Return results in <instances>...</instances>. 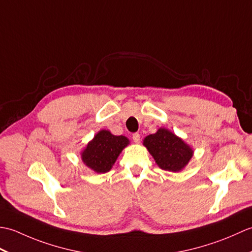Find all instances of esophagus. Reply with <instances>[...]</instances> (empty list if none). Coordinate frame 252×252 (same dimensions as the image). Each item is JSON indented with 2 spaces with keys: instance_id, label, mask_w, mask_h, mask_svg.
Wrapping results in <instances>:
<instances>
[{
  "instance_id": "esophagus-1",
  "label": "esophagus",
  "mask_w": 252,
  "mask_h": 252,
  "mask_svg": "<svg viewBox=\"0 0 252 252\" xmlns=\"http://www.w3.org/2000/svg\"><path fill=\"white\" fill-rule=\"evenodd\" d=\"M132 138H133V142H134V143H140V141H141V136H140V134H138V133H134V134L132 135Z\"/></svg>"
}]
</instances>
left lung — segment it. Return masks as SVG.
<instances>
[{"mask_svg": "<svg viewBox=\"0 0 252 252\" xmlns=\"http://www.w3.org/2000/svg\"><path fill=\"white\" fill-rule=\"evenodd\" d=\"M143 144L159 168L172 172L184 169L194 154L189 145L164 127H160L155 134L146 136Z\"/></svg>", "mask_w": 252, "mask_h": 252, "instance_id": "left-lung-1", "label": "left lung"}]
</instances>
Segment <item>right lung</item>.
<instances>
[{
    "label": "right lung",
    "instance_id": "add662e5",
    "mask_svg": "<svg viewBox=\"0 0 252 252\" xmlns=\"http://www.w3.org/2000/svg\"><path fill=\"white\" fill-rule=\"evenodd\" d=\"M129 143L126 136H117L108 130H100L81 153L82 161L94 172L106 173Z\"/></svg>",
    "mask_w": 252,
    "mask_h": 252
}]
</instances>
